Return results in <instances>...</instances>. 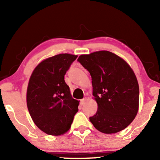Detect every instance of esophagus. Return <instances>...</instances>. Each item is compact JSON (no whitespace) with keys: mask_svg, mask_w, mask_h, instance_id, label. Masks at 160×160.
Returning a JSON list of instances; mask_svg holds the SVG:
<instances>
[{"mask_svg":"<svg viewBox=\"0 0 160 160\" xmlns=\"http://www.w3.org/2000/svg\"><path fill=\"white\" fill-rule=\"evenodd\" d=\"M86 101H87V98H84V99L81 100V101H80V104L82 105V106H83V105H84V104H85V102H86Z\"/></svg>","mask_w":160,"mask_h":160,"instance_id":"34e87169","label":"esophagus"}]
</instances>
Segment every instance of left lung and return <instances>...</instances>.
<instances>
[{
	"label": "left lung",
	"instance_id": "1",
	"mask_svg": "<svg viewBox=\"0 0 160 160\" xmlns=\"http://www.w3.org/2000/svg\"><path fill=\"white\" fill-rule=\"evenodd\" d=\"M78 62L90 73L98 111L89 120L100 132L111 134L125 129L138 111L139 86L132 68L108 51L82 54Z\"/></svg>",
	"mask_w": 160,
	"mask_h": 160
}]
</instances>
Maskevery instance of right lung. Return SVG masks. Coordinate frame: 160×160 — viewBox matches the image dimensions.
<instances>
[{"label":"right lung","mask_w":160,"mask_h":160,"mask_svg":"<svg viewBox=\"0 0 160 160\" xmlns=\"http://www.w3.org/2000/svg\"><path fill=\"white\" fill-rule=\"evenodd\" d=\"M77 55L60 54L37 65L28 83L27 105L32 121L48 135H60L71 128L79 102L73 99L65 75Z\"/></svg>","instance_id":"right-lung-1"}]
</instances>
